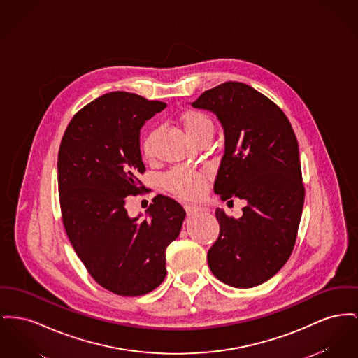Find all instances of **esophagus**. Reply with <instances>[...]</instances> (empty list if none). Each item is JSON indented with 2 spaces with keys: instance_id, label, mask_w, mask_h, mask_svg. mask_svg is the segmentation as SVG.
<instances>
[{
  "instance_id": "esophagus-1",
  "label": "esophagus",
  "mask_w": 358,
  "mask_h": 358,
  "mask_svg": "<svg viewBox=\"0 0 358 358\" xmlns=\"http://www.w3.org/2000/svg\"><path fill=\"white\" fill-rule=\"evenodd\" d=\"M200 210L199 207H196V206H189V204H187L185 206V212H187V215L188 216H192V215H194V213H197Z\"/></svg>"
}]
</instances>
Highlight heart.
I'll return each instance as SVG.
<instances>
[{
	"instance_id": "1",
	"label": "heart",
	"mask_w": 358,
	"mask_h": 358,
	"mask_svg": "<svg viewBox=\"0 0 358 358\" xmlns=\"http://www.w3.org/2000/svg\"><path fill=\"white\" fill-rule=\"evenodd\" d=\"M180 122L193 142L201 135L213 131L210 116L197 109H188L182 112L180 115ZM154 138L155 134L150 132L143 141V154L148 158H151L154 154ZM207 180L208 176L206 170L176 168L166 174L165 185L176 196L185 200H194L204 193Z\"/></svg>"
}]
</instances>
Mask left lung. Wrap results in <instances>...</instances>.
Listing matches in <instances>:
<instances>
[{"mask_svg": "<svg viewBox=\"0 0 358 358\" xmlns=\"http://www.w3.org/2000/svg\"><path fill=\"white\" fill-rule=\"evenodd\" d=\"M192 106L215 113L224 129L215 193L246 201L239 219L215 210L220 231L207 255L210 272L230 287L252 288L272 278L294 250L304 204L294 128L272 100L242 83L206 90Z\"/></svg>", "mask_w": 358, "mask_h": 358, "instance_id": "1", "label": "left lung"}]
</instances>
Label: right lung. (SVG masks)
Returning <instances> with one entry per match:
<instances>
[{"instance_id": "1", "label": "right lung", "mask_w": 358, "mask_h": 358, "mask_svg": "<svg viewBox=\"0 0 358 358\" xmlns=\"http://www.w3.org/2000/svg\"><path fill=\"white\" fill-rule=\"evenodd\" d=\"M161 101L110 92L78 110L58 152V190L69 241L97 284L120 296L155 289L166 275V248L185 210L158 194L148 217H129L128 196L146 189L141 128L165 109Z\"/></svg>"}]
</instances>
